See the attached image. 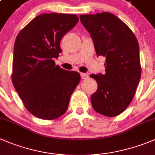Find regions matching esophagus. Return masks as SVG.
<instances>
[{
  "instance_id": "1",
  "label": "esophagus",
  "mask_w": 155,
  "mask_h": 155,
  "mask_svg": "<svg viewBox=\"0 0 155 155\" xmlns=\"http://www.w3.org/2000/svg\"><path fill=\"white\" fill-rule=\"evenodd\" d=\"M81 78H82V79H83V80H85V79H87L88 77H89V75L87 74V73H81Z\"/></svg>"
}]
</instances>
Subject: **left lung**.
Listing matches in <instances>:
<instances>
[{"mask_svg": "<svg viewBox=\"0 0 155 155\" xmlns=\"http://www.w3.org/2000/svg\"><path fill=\"white\" fill-rule=\"evenodd\" d=\"M90 33L98 56L105 57V74H91L98 89L91 95L94 110L108 117L127 108L135 94L141 74L139 45L131 29L108 12L80 15Z\"/></svg>", "mask_w": 155, "mask_h": 155, "instance_id": "obj_1", "label": "left lung"}]
</instances>
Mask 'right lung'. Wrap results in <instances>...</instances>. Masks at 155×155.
<instances>
[{
	"label": "right lung",
	"instance_id": "add662e5",
	"mask_svg": "<svg viewBox=\"0 0 155 155\" xmlns=\"http://www.w3.org/2000/svg\"><path fill=\"white\" fill-rule=\"evenodd\" d=\"M79 21L76 14L37 16L17 35L14 48L12 82L24 106L34 116L53 120L67 110L80 74L56 66L60 40Z\"/></svg>",
	"mask_w": 155,
	"mask_h": 155
}]
</instances>
